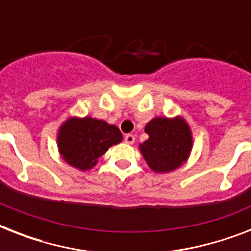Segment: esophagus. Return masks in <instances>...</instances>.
I'll return each mask as SVG.
<instances>
[{
  "instance_id": "34e87169",
  "label": "esophagus",
  "mask_w": 251,
  "mask_h": 251,
  "mask_svg": "<svg viewBox=\"0 0 251 251\" xmlns=\"http://www.w3.org/2000/svg\"><path fill=\"white\" fill-rule=\"evenodd\" d=\"M125 142L127 143V145H133L134 142H135V137H134L133 134H126Z\"/></svg>"
}]
</instances>
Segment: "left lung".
<instances>
[{"instance_id": "obj_1", "label": "left lung", "mask_w": 251, "mask_h": 251, "mask_svg": "<svg viewBox=\"0 0 251 251\" xmlns=\"http://www.w3.org/2000/svg\"><path fill=\"white\" fill-rule=\"evenodd\" d=\"M149 139L139 145L146 163L156 173L178 169L187 161L193 149V134L181 116L155 117L145 126Z\"/></svg>"}]
</instances>
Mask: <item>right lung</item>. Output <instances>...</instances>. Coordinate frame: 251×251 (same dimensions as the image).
<instances>
[{"mask_svg": "<svg viewBox=\"0 0 251 251\" xmlns=\"http://www.w3.org/2000/svg\"><path fill=\"white\" fill-rule=\"evenodd\" d=\"M122 141L117 126L87 117H69L57 133V146L61 157L70 167L88 171L98 163L110 146Z\"/></svg>", "mask_w": 251, "mask_h": 251, "instance_id": "obj_1", "label": "right lung"}]
</instances>
